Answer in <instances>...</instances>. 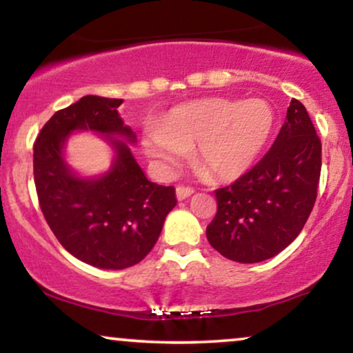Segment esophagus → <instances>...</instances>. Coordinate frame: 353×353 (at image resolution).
<instances>
[{"instance_id":"1","label":"esophagus","mask_w":353,"mask_h":353,"mask_svg":"<svg viewBox=\"0 0 353 353\" xmlns=\"http://www.w3.org/2000/svg\"><path fill=\"white\" fill-rule=\"evenodd\" d=\"M192 194H194V189L189 188V185H177L176 188V196L179 201L188 199V197L192 196Z\"/></svg>"}]
</instances>
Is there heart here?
<instances>
[{
  "instance_id": "b5f03b06",
  "label": "heart",
  "mask_w": 353,
  "mask_h": 353,
  "mask_svg": "<svg viewBox=\"0 0 353 353\" xmlns=\"http://www.w3.org/2000/svg\"><path fill=\"white\" fill-rule=\"evenodd\" d=\"M275 128L264 99L205 98L179 104L144 132V151L165 169L192 148L196 168L214 181L244 176L259 159Z\"/></svg>"
}]
</instances>
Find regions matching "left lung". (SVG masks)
<instances>
[{
	"instance_id": "8db88e82",
	"label": "left lung",
	"mask_w": 353,
	"mask_h": 353,
	"mask_svg": "<svg viewBox=\"0 0 353 353\" xmlns=\"http://www.w3.org/2000/svg\"><path fill=\"white\" fill-rule=\"evenodd\" d=\"M322 144L301 101L292 99L269 152L230 185L216 189L209 244L230 261L274 257L301 234L317 199Z\"/></svg>"
}]
</instances>
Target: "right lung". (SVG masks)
Listing matches in <instances>:
<instances>
[{
	"label": "right lung",
	"instance_id": "1",
	"mask_svg": "<svg viewBox=\"0 0 353 353\" xmlns=\"http://www.w3.org/2000/svg\"><path fill=\"white\" fill-rule=\"evenodd\" d=\"M121 103L84 96L54 112L33 145L36 192L52 234L79 261L114 270L134 265L151 252L165 216L177 204L176 189L148 181L128 145L112 137L117 157L108 174L79 179L68 169L63 144L76 129L134 141L117 114Z\"/></svg>",
	"mask_w": 353,
	"mask_h": 353
}]
</instances>
